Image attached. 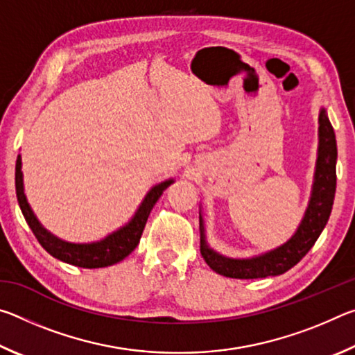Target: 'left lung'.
Here are the masks:
<instances>
[{
    "label": "left lung",
    "instance_id": "8db88e82",
    "mask_svg": "<svg viewBox=\"0 0 355 355\" xmlns=\"http://www.w3.org/2000/svg\"><path fill=\"white\" fill-rule=\"evenodd\" d=\"M336 188V141L332 123L324 110L320 112V153H318L316 175L313 192L307 211L296 235L290 241L280 245L269 254L250 258V260H232L216 254L208 248L203 235L200 218V252L209 268L220 275L230 279H261L269 275H279L291 269L307 252L313 248L316 239L326 227L330 211H332Z\"/></svg>",
    "mask_w": 355,
    "mask_h": 355
}]
</instances>
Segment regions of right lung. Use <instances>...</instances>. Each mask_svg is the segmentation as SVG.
I'll use <instances>...</instances> for the list:
<instances>
[{"label":"right lung","instance_id":"1","mask_svg":"<svg viewBox=\"0 0 355 355\" xmlns=\"http://www.w3.org/2000/svg\"><path fill=\"white\" fill-rule=\"evenodd\" d=\"M171 183L172 180H167L164 183L156 184L155 188L148 192L146 199H144L142 205L137 209V213L135 214V218L131 219L130 224L105 238L103 241L92 244H70L61 241V239L53 236L51 233H48L45 228L40 225V222L35 219L34 213L31 211V208H29L26 202L25 192H23L20 155L19 158H17L15 164L17 200H19L21 213L25 216L29 228L33 230L34 236L37 238L42 248H44L50 255L58 258V260L87 269L111 266L114 263L122 261L125 257H128L131 252L136 249V245L139 244V239L144 232V227H146L150 211H152L153 205L156 200L159 199L161 194L169 188Z\"/></svg>","mask_w":355,"mask_h":355}]
</instances>
